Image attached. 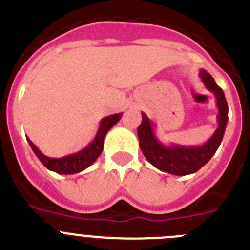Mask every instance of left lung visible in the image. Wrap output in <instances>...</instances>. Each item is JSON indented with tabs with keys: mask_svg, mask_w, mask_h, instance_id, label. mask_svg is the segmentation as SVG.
<instances>
[{
	"mask_svg": "<svg viewBox=\"0 0 250 250\" xmlns=\"http://www.w3.org/2000/svg\"><path fill=\"white\" fill-rule=\"evenodd\" d=\"M199 77L202 79L205 87L214 94L216 99V107H218V115H216L218 127L205 144L200 146L163 144L156 136L154 123L147 118L145 112H141L143 120H141L140 126L138 127L140 149L150 164L164 173L179 176L196 173L200 167H204L208 161L210 160L219 145L222 144L225 127L228 123L227 99L223 90L216 85L211 75L208 74L204 68L200 70Z\"/></svg>",
	"mask_w": 250,
	"mask_h": 250,
	"instance_id": "1",
	"label": "left lung"
}]
</instances>
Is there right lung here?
Instances as JSON below:
<instances>
[{"label": "right lung", "instance_id": "1", "mask_svg": "<svg viewBox=\"0 0 250 250\" xmlns=\"http://www.w3.org/2000/svg\"><path fill=\"white\" fill-rule=\"evenodd\" d=\"M123 116V112L120 114H112L104 118L100 121V126H99L98 132L95 135L94 140L90 143L86 147H83L80 151L75 152V154H70V155L62 156V158H48L45 154L40 151L39 147L27 138L28 144H30L31 149L34 150L37 158L40 161L47 167L51 171H55L57 174H65V175H71V174L80 173L86 167H89L90 165L94 164L95 160L100 156L104 149V140L110 129L114 126L115 124L118 123Z\"/></svg>", "mask_w": 250, "mask_h": 250}]
</instances>
